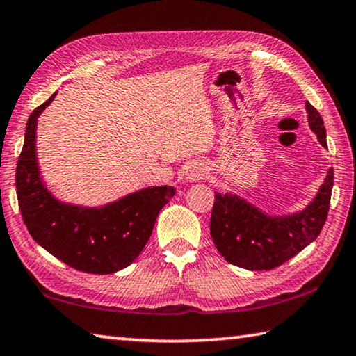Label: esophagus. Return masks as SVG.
I'll use <instances>...</instances> for the list:
<instances>
[{
  "label": "esophagus",
  "mask_w": 356,
  "mask_h": 356,
  "mask_svg": "<svg viewBox=\"0 0 356 356\" xmlns=\"http://www.w3.org/2000/svg\"><path fill=\"white\" fill-rule=\"evenodd\" d=\"M206 176H207V168L202 163H197V161L196 163H191L185 172V179L188 180V182H197V180H201Z\"/></svg>",
  "instance_id": "obj_1"
}]
</instances>
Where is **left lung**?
<instances>
[{"instance_id": "8db88e82", "label": "left lung", "mask_w": 356, "mask_h": 356, "mask_svg": "<svg viewBox=\"0 0 356 356\" xmlns=\"http://www.w3.org/2000/svg\"><path fill=\"white\" fill-rule=\"evenodd\" d=\"M308 122L318 143L327 149L323 119L306 102ZM333 168H330L317 195L300 212L268 215L232 193H215L210 216V236L220 254L229 264L251 272L280 267L311 242H314L327 221Z\"/></svg>"}]
</instances>
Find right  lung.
Returning <instances> with one entry per match:
<instances>
[{"mask_svg": "<svg viewBox=\"0 0 356 356\" xmlns=\"http://www.w3.org/2000/svg\"><path fill=\"white\" fill-rule=\"evenodd\" d=\"M56 92L29 114L15 186L23 221L42 248L80 272L110 275L135 261L160 210L176 195L171 185L147 186L100 207L59 201L40 177L35 130Z\"/></svg>", "mask_w": 356, "mask_h": 356, "instance_id": "obj_1", "label": "right lung"}]
</instances>
